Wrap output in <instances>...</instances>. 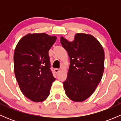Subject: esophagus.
Listing matches in <instances>:
<instances>
[{
  "instance_id": "esophagus-1",
  "label": "esophagus",
  "mask_w": 121,
  "mask_h": 121,
  "mask_svg": "<svg viewBox=\"0 0 121 121\" xmlns=\"http://www.w3.org/2000/svg\"><path fill=\"white\" fill-rule=\"evenodd\" d=\"M60 71V69H58V68H55L54 69V72L56 73V74L58 73Z\"/></svg>"
}]
</instances>
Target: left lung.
Returning <instances> with one entry per match:
<instances>
[{"mask_svg":"<svg viewBox=\"0 0 121 121\" xmlns=\"http://www.w3.org/2000/svg\"><path fill=\"white\" fill-rule=\"evenodd\" d=\"M61 44L70 58L67 78L63 82L65 94L75 102L85 101L101 81L104 69V52L99 42L90 35L77 33L74 41L64 37Z\"/></svg>","mask_w":121,"mask_h":121,"instance_id":"left-lung-1","label":"left lung"}]
</instances>
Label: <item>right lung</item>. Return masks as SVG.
<instances>
[{"label":"right lung","mask_w":121,"mask_h":121,"mask_svg":"<svg viewBox=\"0 0 121 121\" xmlns=\"http://www.w3.org/2000/svg\"><path fill=\"white\" fill-rule=\"evenodd\" d=\"M56 39L46 33L29 34L16 47V78L24 95L34 102H41L48 97L56 80L50 69L48 51Z\"/></svg>","instance_id":"add662e5"}]
</instances>
